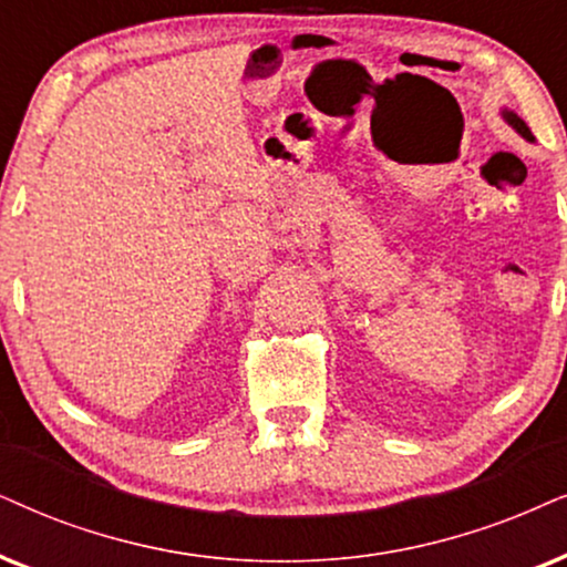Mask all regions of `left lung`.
<instances>
[{"instance_id":"8db88e82","label":"left lung","mask_w":567,"mask_h":567,"mask_svg":"<svg viewBox=\"0 0 567 567\" xmlns=\"http://www.w3.org/2000/svg\"><path fill=\"white\" fill-rule=\"evenodd\" d=\"M499 114H503V120H505V123H507V125H511V127H513V131H515V133H518V135H523V138H526V141H532V143H534V135H532V131H528V125H526V123H523V120L518 117V114H515L513 110H503V112H499Z\"/></svg>"}]
</instances>
